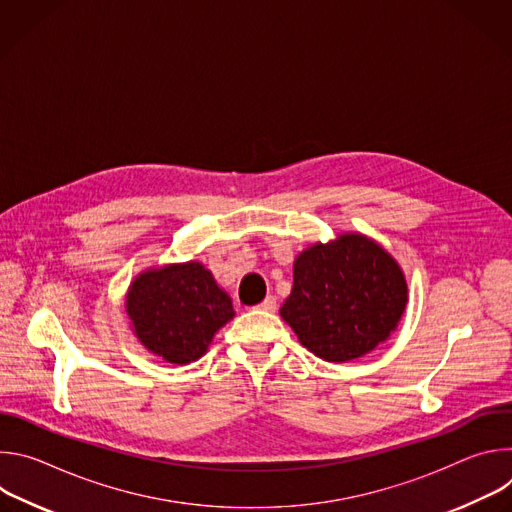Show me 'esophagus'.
I'll list each match as a JSON object with an SVG mask.
<instances>
[{
  "mask_svg": "<svg viewBox=\"0 0 512 512\" xmlns=\"http://www.w3.org/2000/svg\"><path fill=\"white\" fill-rule=\"evenodd\" d=\"M257 310H263V312H275V310H277V302H275V298H273V296H267V298L257 306Z\"/></svg>",
  "mask_w": 512,
  "mask_h": 512,
  "instance_id": "esophagus-1",
  "label": "esophagus"
}]
</instances>
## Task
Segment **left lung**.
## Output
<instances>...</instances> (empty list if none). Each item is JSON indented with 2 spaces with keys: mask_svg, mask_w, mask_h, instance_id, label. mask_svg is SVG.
Segmentation results:
<instances>
[{
  "mask_svg": "<svg viewBox=\"0 0 512 512\" xmlns=\"http://www.w3.org/2000/svg\"><path fill=\"white\" fill-rule=\"evenodd\" d=\"M407 304L399 263L358 233L316 243L294 263V287L279 314L316 356L348 362L397 328Z\"/></svg>",
  "mask_w": 512,
  "mask_h": 512,
  "instance_id": "obj_1",
  "label": "left lung"
}]
</instances>
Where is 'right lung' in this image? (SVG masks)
I'll use <instances>...</instances> for the list:
<instances>
[{
  "label": "right lung",
  "mask_w": 512,
  "mask_h": 512,
  "mask_svg": "<svg viewBox=\"0 0 512 512\" xmlns=\"http://www.w3.org/2000/svg\"><path fill=\"white\" fill-rule=\"evenodd\" d=\"M125 310L139 342L172 364L198 360L235 316L227 291L198 261L139 273L129 285Z\"/></svg>",
  "instance_id": "right-lung-1"
}]
</instances>
